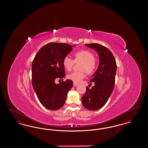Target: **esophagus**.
<instances>
[{"label":"esophagus","mask_w":148,"mask_h":148,"mask_svg":"<svg viewBox=\"0 0 148 148\" xmlns=\"http://www.w3.org/2000/svg\"><path fill=\"white\" fill-rule=\"evenodd\" d=\"M73 85H74V86H77L78 85V83H75V82H74V83H73Z\"/></svg>","instance_id":"esophagus-1"}]
</instances>
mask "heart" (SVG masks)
<instances>
[{"instance_id": "1", "label": "heart", "mask_w": 148, "mask_h": 148, "mask_svg": "<svg viewBox=\"0 0 148 148\" xmlns=\"http://www.w3.org/2000/svg\"><path fill=\"white\" fill-rule=\"evenodd\" d=\"M74 60L69 56H65L63 60L64 68L71 71L75 63L82 62L80 71H74L68 75L67 77L74 82H80L85 77V71L88 74H92L97 68V62L94 58V55L88 50L82 49L75 51L74 54Z\"/></svg>"}]
</instances>
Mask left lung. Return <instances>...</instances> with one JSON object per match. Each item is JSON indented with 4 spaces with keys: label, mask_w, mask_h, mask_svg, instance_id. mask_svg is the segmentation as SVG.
Segmentation results:
<instances>
[{
    "label": "left lung",
    "mask_w": 148,
    "mask_h": 148,
    "mask_svg": "<svg viewBox=\"0 0 148 148\" xmlns=\"http://www.w3.org/2000/svg\"><path fill=\"white\" fill-rule=\"evenodd\" d=\"M86 45L97 51L99 58V65L92 76L89 85H94L86 90L82 98V104L86 109L97 110L104 106L113 92L116 72V63L110 50L97 43Z\"/></svg>",
    "instance_id": "1"
}]
</instances>
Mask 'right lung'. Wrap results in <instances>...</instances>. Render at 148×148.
I'll return each mask as SVG.
<instances>
[{
    "label": "right lung",
    "instance_id": "right-lung-1",
    "mask_svg": "<svg viewBox=\"0 0 148 148\" xmlns=\"http://www.w3.org/2000/svg\"><path fill=\"white\" fill-rule=\"evenodd\" d=\"M72 48L66 43L49 42L40 49L33 60L32 85L39 101L48 109L61 108L73 87L71 80L57 84L55 83L56 79H62L65 75L63 60Z\"/></svg>",
    "mask_w": 148,
    "mask_h": 148
}]
</instances>
